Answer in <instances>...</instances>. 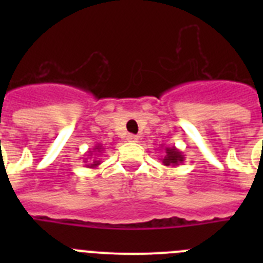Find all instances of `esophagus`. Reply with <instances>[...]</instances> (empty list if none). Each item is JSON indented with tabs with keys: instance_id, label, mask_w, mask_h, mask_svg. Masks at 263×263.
Wrapping results in <instances>:
<instances>
[{
	"instance_id": "34e87169",
	"label": "esophagus",
	"mask_w": 263,
	"mask_h": 263,
	"mask_svg": "<svg viewBox=\"0 0 263 263\" xmlns=\"http://www.w3.org/2000/svg\"><path fill=\"white\" fill-rule=\"evenodd\" d=\"M126 139L129 142H138V136H136V134H127Z\"/></svg>"
}]
</instances>
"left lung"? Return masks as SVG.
Segmentation results:
<instances>
[{"instance_id":"8db88e82","label":"left lung","mask_w":263,"mask_h":263,"mask_svg":"<svg viewBox=\"0 0 263 263\" xmlns=\"http://www.w3.org/2000/svg\"><path fill=\"white\" fill-rule=\"evenodd\" d=\"M164 152H166V155H164V158L160 159L164 166L176 167L184 162V155H183V153L180 152V150H178L175 146H173V147H168V146H167V147H164Z\"/></svg>"}]
</instances>
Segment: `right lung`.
<instances>
[{
	"label": "right lung",
	"instance_id": "1",
	"mask_svg": "<svg viewBox=\"0 0 263 263\" xmlns=\"http://www.w3.org/2000/svg\"><path fill=\"white\" fill-rule=\"evenodd\" d=\"M104 152V147L103 145H96L93 148V152H89V155H92L95 153V155L96 154H101V153ZM88 159H85V162H87ZM99 164H101V160L100 159H93V162H90V163L87 164V167H89V168H96V167H99Z\"/></svg>",
	"mask_w": 263,
	"mask_h": 263
}]
</instances>
